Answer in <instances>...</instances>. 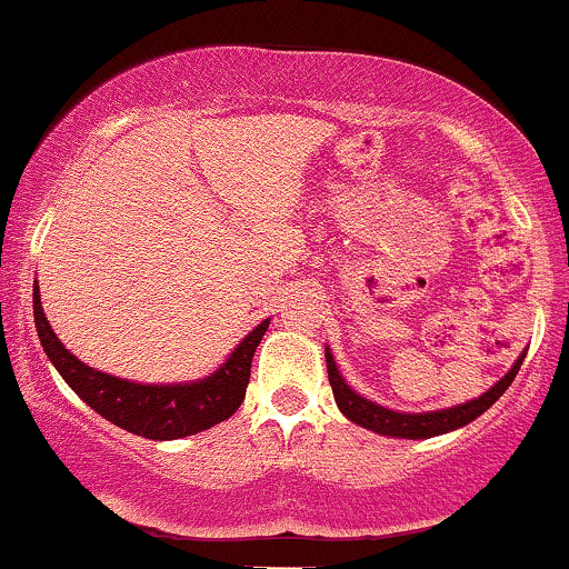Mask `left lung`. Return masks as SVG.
<instances>
[{"label":"left lung","mask_w":569,"mask_h":569,"mask_svg":"<svg viewBox=\"0 0 569 569\" xmlns=\"http://www.w3.org/2000/svg\"><path fill=\"white\" fill-rule=\"evenodd\" d=\"M527 350L519 352V358L513 361V367L500 377L487 393L479 398H471L466 403H457V407L447 409H433V411H396L382 407V403L371 401V398L356 393L350 388L348 380L339 375L335 356H331V348H326V369H329V382L331 390H335V401L339 411L348 417L356 426L375 430L380 436H390V439H433V436L449 433V430H457L468 422H473L476 417H481L485 411L492 407L498 398L506 393L508 385L513 382L516 371L521 369V361H525Z\"/></svg>","instance_id":"8db88e82"}]
</instances>
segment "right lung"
<instances>
[{"mask_svg":"<svg viewBox=\"0 0 569 569\" xmlns=\"http://www.w3.org/2000/svg\"><path fill=\"white\" fill-rule=\"evenodd\" d=\"M34 323L50 363L90 409L128 433L154 441H173L219 426L238 411L246 398L248 377H251V358L257 352V345L262 342L270 318L248 331L217 371L202 380L166 385L122 380V377L82 363L74 352L63 348L53 326L44 318L37 283Z\"/></svg>","mask_w":569,"mask_h":569,"instance_id":"obj_1","label":"right lung"}]
</instances>
